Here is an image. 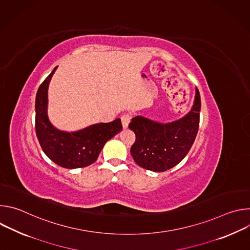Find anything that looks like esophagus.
<instances>
[{"label": "esophagus", "instance_id": "34e87169", "mask_svg": "<svg viewBox=\"0 0 250 250\" xmlns=\"http://www.w3.org/2000/svg\"><path fill=\"white\" fill-rule=\"evenodd\" d=\"M130 119H131V117L128 114H125L122 117V124H123L124 128H126L128 126V124L130 123Z\"/></svg>", "mask_w": 250, "mask_h": 250}]
</instances>
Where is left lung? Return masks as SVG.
<instances>
[{
	"instance_id": "1",
	"label": "left lung",
	"mask_w": 250,
	"mask_h": 250,
	"mask_svg": "<svg viewBox=\"0 0 250 250\" xmlns=\"http://www.w3.org/2000/svg\"><path fill=\"white\" fill-rule=\"evenodd\" d=\"M200 110L201 98L196 88L192 109L180 120L161 124L141 116L134 117L128 127L135 133L130 148L135 163L150 171L163 172L181 162L198 133Z\"/></svg>"
}]
</instances>
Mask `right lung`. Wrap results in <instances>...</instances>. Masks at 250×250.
Here are the masks:
<instances>
[{
    "label": "right lung",
    "instance_id": "add662e5",
    "mask_svg": "<svg viewBox=\"0 0 250 250\" xmlns=\"http://www.w3.org/2000/svg\"><path fill=\"white\" fill-rule=\"evenodd\" d=\"M57 66L40 86L35 98V131L41 146L49 159L57 165L75 169L94 163L106 141L119 133L122 122L101 123L78 131L67 132L57 129L47 116L48 86Z\"/></svg>",
    "mask_w": 250,
    "mask_h": 250
}]
</instances>
